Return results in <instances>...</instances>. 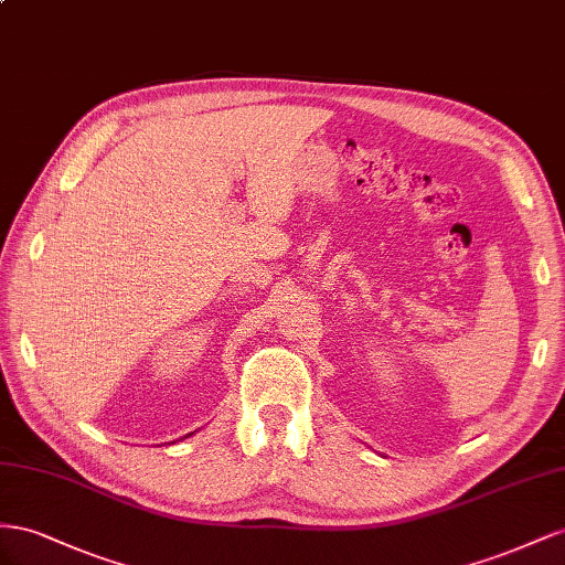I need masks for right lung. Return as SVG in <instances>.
I'll list each match as a JSON object with an SVG mask.
<instances>
[{"label":"right lung","mask_w":565,"mask_h":565,"mask_svg":"<svg viewBox=\"0 0 565 565\" xmlns=\"http://www.w3.org/2000/svg\"><path fill=\"white\" fill-rule=\"evenodd\" d=\"M184 438H186V435H184Z\"/></svg>","instance_id":"add662e5"}]
</instances>
